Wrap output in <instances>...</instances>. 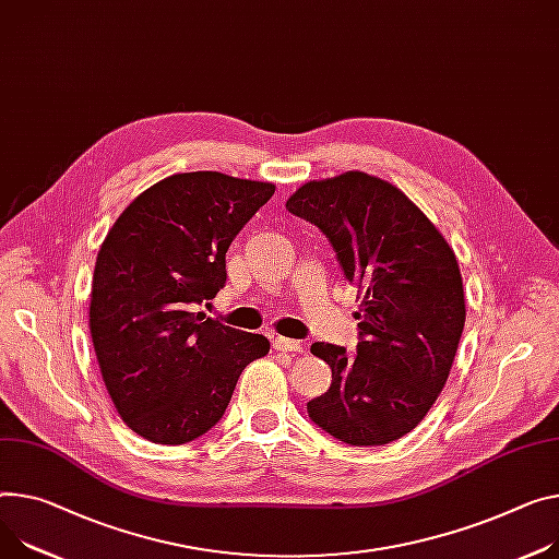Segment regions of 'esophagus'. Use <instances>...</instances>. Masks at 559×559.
<instances>
[{
    "instance_id": "34e87169",
    "label": "esophagus",
    "mask_w": 559,
    "mask_h": 559,
    "mask_svg": "<svg viewBox=\"0 0 559 559\" xmlns=\"http://www.w3.org/2000/svg\"><path fill=\"white\" fill-rule=\"evenodd\" d=\"M273 349L297 354V352H302V342H299V340H288V337H275L273 340Z\"/></svg>"
}]
</instances>
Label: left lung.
<instances>
[{"instance_id": "left-lung-1", "label": "left lung", "mask_w": 559, "mask_h": 559, "mask_svg": "<svg viewBox=\"0 0 559 559\" xmlns=\"http://www.w3.org/2000/svg\"><path fill=\"white\" fill-rule=\"evenodd\" d=\"M286 210L331 241L362 297L358 352L316 342L331 388L309 416L349 445L392 443L425 418L450 376L465 324L456 254L396 186L365 171L309 181Z\"/></svg>"}]
</instances>
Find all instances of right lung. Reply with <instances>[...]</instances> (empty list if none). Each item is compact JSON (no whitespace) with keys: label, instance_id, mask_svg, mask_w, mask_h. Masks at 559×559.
<instances>
[{"label":"right lung","instance_id":"right-lung-1","mask_svg":"<svg viewBox=\"0 0 559 559\" xmlns=\"http://www.w3.org/2000/svg\"><path fill=\"white\" fill-rule=\"evenodd\" d=\"M275 192L222 171L171 175L122 210L94 269L90 329L105 388L139 437L181 445L224 416L271 342L199 307L226 284V252Z\"/></svg>","mask_w":559,"mask_h":559}]
</instances>
